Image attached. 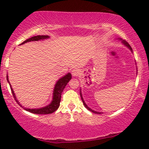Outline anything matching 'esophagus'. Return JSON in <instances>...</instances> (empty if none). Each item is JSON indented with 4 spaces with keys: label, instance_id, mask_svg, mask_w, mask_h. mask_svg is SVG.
I'll list each match as a JSON object with an SVG mask.
<instances>
[{
    "label": "esophagus",
    "instance_id": "34e87169",
    "mask_svg": "<svg viewBox=\"0 0 149 149\" xmlns=\"http://www.w3.org/2000/svg\"><path fill=\"white\" fill-rule=\"evenodd\" d=\"M72 74L74 77H78L80 74V71L78 68H74L72 70Z\"/></svg>",
    "mask_w": 149,
    "mask_h": 149
}]
</instances>
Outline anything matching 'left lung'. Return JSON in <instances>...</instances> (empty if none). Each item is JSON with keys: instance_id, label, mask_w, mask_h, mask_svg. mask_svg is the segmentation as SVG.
I'll list each match as a JSON object with an SVG mask.
<instances>
[{"instance_id": "8db88e82", "label": "left lung", "mask_w": 149, "mask_h": 149, "mask_svg": "<svg viewBox=\"0 0 149 149\" xmlns=\"http://www.w3.org/2000/svg\"><path fill=\"white\" fill-rule=\"evenodd\" d=\"M122 42H123V43L125 45V46H127L128 48L130 49V50H131V52H132V47H131V46L129 44L127 43V42H126V41H125V40H122ZM80 95H81V100H82V101H83V104H84V106L85 107V108H86L87 109H88L89 111H91L92 112V113H97V114H101V113H100V112H97V111H93V110H92V109H91L90 108H89L88 107H87V106L86 105V104L85 103V102H84V100H83V97H82V95H81V91H80Z\"/></svg>"}]
</instances>
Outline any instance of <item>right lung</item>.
I'll return each instance as SVG.
<instances>
[{
	"label": "right lung",
	"mask_w": 149,
	"mask_h": 149,
	"mask_svg": "<svg viewBox=\"0 0 149 149\" xmlns=\"http://www.w3.org/2000/svg\"><path fill=\"white\" fill-rule=\"evenodd\" d=\"M49 38V36L47 35H38V36H33V37H31L28 39L26 40L25 41H24L20 45L24 44L27 42H30V41H37V40H44L46 39V38ZM71 78H72V76H71L70 73H68V74L65 75L62 78L59 79L58 81V82L56 83V85H55V87L54 89V93H53V100L49 104L46 106V107H42V108H40V109H27V108H25L20 104L19 102L16 98V96L14 93V91L12 89L11 85L10 84L9 79H8V76L7 75V80L8 81V83H9L10 87H11V92L13 93V95L15 98V101L17 102V103L19 104L20 107H22L24 110L27 111L28 112H30V113H34V114H39V115H46V114H51L53 113L54 112L56 111L57 109H58L59 107H60V100H61V95H62V93L63 90H64L65 87L66 86L67 83L69 82V81L70 80Z\"/></svg>",
	"instance_id": "obj_1"
}]
</instances>
